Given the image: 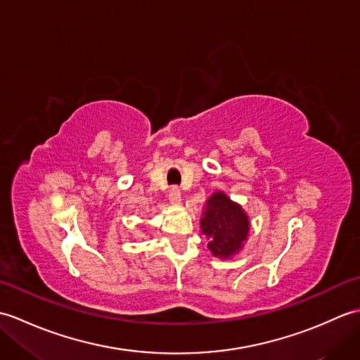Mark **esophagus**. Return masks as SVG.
Returning <instances> with one entry per match:
<instances>
[{
    "label": "esophagus",
    "mask_w": 360,
    "mask_h": 360,
    "mask_svg": "<svg viewBox=\"0 0 360 360\" xmlns=\"http://www.w3.org/2000/svg\"><path fill=\"white\" fill-rule=\"evenodd\" d=\"M168 200H170L172 204H179L182 201L181 190L178 187H172L170 192H168Z\"/></svg>",
    "instance_id": "34e87169"
}]
</instances>
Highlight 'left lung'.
I'll return each instance as SVG.
<instances>
[{
    "mask_svg": "<svg viewBox=\"0 0 360 360\" xmlns=\"http://www.w3.org/2000/svg\"><path fill=\"white\" fill-rule=\"evenodd\" d=\"M249 227L248 213L224 192H215L205 202L201 231L207 236L213 257L226 259L238 254L248 240Z\"/></svg>",
    "mask_w": 360,
    "mask_h": 360,
    "instance_id": "8db88e82",
    "label": "left lung"
}]
</instances>
